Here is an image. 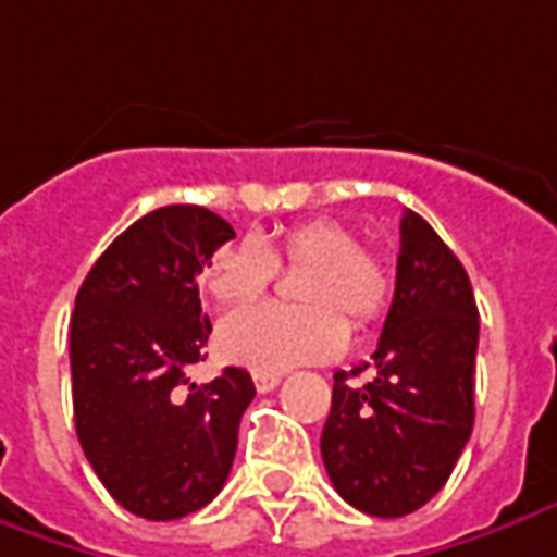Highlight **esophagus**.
Masks as SVG:
<instances>
[{
	"mask_svg": "<svg viewBox=\"0 0 557 557\" xmlns=\"http://www.w3.org/2000/svg\"><path fill=\"white\" fill-rule=\"evenodd\" d=\"M252 381H256V389H259V393H271V389L277 387L280 381H283V374L280 372H252Z\"/></svg>",
	"mask_w": 557,
	"mask_h": 557,
	"instance_id": "34e87169",
	"label": "esophagus"
}]
</instances>
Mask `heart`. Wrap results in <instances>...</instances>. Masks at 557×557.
<instances>
[{"mask_svg": "<svg viewBox=\"0 0 557 557\" xmlns=\"http://www.w3.org/2000/svg\"><path fill=\"white\" fill-rule=\"evenodd\" d=\"M305 268L295 298L305 305H252L228 313L215 329L219 354L256 372H283L338 357L347 323L366 329L389 308L387 262L359 247L357 231L338 219H308L280 234L277 249L240 240L215 252L203 286L219 305H247L271 286L277 264Z\"/></svg>", "mask_w": 557, "mask_h": 557, "instance_id": "obj_1", "label": "heart"}]
</instances>
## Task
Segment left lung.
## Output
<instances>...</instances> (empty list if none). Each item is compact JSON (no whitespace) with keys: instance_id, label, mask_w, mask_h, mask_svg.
<instances>
[{"instance_id":"obj_1","label":"left lung","mask_w":557,"mask_h":557,"mask_svg":"<svg viewBox=\"0 0 557 557\" xmlns=\"http://www.w3.org/2000/svg\"><path fill=\"white\" fill-rule=\"evenodd\" d=\"M479 308L460 259L430 222H399L396 293L372 362L335 374L320 451L359 512L403 518L433 500L475 421ZM373 369L369 385L347 382Z\"/></svg>"}]
</instances>
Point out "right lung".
Listing matches in <instances>:
<instances>
[{"label": "right lung", "mask_w": 557, "mask_h": 557, "mask_svg": "<svg viewBox=\"0 0 557 557\" xmlns=\"http://www.w3.org/2000/svg\"><path fill=\"white\" fill-rule=\"evenodd\" d=\"M231 237L203 207H161L106 247L75 295V433L106 491L149 521L198 512L222 491L256 396L234 366L210 384L185 377L213 332L198 274Z\"/></svg>", "instance_id": "add662e5"}]
</instances>
